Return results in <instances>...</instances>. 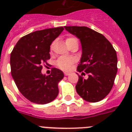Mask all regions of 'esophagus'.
Wrapping results in <instances>:
<instances>
[{
	"label": "esophagus",
	"instance_id": "34e87169",
	"mask_svg": "<svg viewBox=\"0 0 132 132\" xmlns=\"http://www.w3.org/2000/svg\"><path fill=\"white\" fill-rule=\"evenodd\" d=\"M70 73H67V72H65L64 73V75H65V76H68V75H69Z\"/></svg>",
	"mask_w": 132,
	"mask_h": 132
}]
</instances>
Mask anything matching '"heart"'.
Wrapping results in <instances>:
<instances>
[{
    "instance_id": "b5f03b06",
    "label": "heart",
    "mask_w": 132,
    "mask_h": 132,
    "mask_svg": "<svg viewBox=\"0 0 132 132\" xmlns=\"http://www.w3.org/2000/svg\"><path fill=\"white\" fill-rule=\"evenodd\" d=\"M75 41H77V39L75 38H74V37H68L66 39V44L68 45L71 44L72 42H75ZM53 45H54V42L52 43L51 45H50V50H53ZM75 59L73 58L67 57H61L57 61L56 65L61 70L69 71L71 69L72 65H73Z\"/></svg>"
}]
</instances>
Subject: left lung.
<instances>
[{"mask_svg": "<svg viewBox=\"0 0 132 132\" xmlns=\"http://www.w3.org/2000/svg\"><path fill=\"white\" fill-rule=\"evenodd\" d=\"M65 30L80 39L82 56L77 71L89 78L79 75L76 90L87 102L102 101L112 88L117 73V55L112 45L102 34L85 26H65Z\"/></svg>", "mask_w": 132, "mask_h": 132, "instance_id": "1", "label": "left lung"}]
</instances>
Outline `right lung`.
<instances>
[{
  "label": "right lung",
  "mask_w": 132,
  "mask_h": 132,
  "mask_svg": "<svg viewBox=\"0 0 132 132\" xmlns=\"http://www.w3.org/2000/svg\"><path fill=\"white\" fill-rule=\"evenodd\" d=\"M63 27L38 30L23 36L10 54L11 74L23 96L34 103L51 102L59 93L58 83L64 75L52 68L49 75L42 73V64L50 59V45L63 31Z\"/></svg>",
  "instance_id": "1"
}]
</instances>
